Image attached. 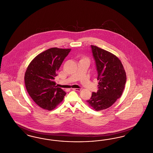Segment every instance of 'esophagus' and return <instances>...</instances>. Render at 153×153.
Listing matches in <instances>:
<instances>
[{
  "label": "esophagus",
  "mask_w": 153,
  "mask_h": 153,
  "mask_svg": "<svg viewBox=\"0 0 153 153\" xmlns=\"http://www.w3.org/2000/svg\"><path fill=\"white\" fill-rule=\"evenodd\" d=\"M72 90L75 91H78V92H80L81 91V89L79 88H72Z\"/></svg>",
  "instance_id": "34e87169"
}]
</instances>
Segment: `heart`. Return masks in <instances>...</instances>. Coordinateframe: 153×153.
<instances>
[{
	"mask_svg": "<svg viewBox=\"0 0 153 153\" xmlns=\"http://www.w3.org/2000/svg\"><path fill=\"white\" fill-rule=\"evenodd\" d=\"M84 59H86V60H89V59H88V58H84Z\"/></svg>",
	"mask_w": 153,
	"mask_h": 153,
	"instance_id": "heart-1",
	"label": "heart"
}]
</instances>
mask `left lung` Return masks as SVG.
I'll list each match as a JSON object with an SVG mask.
<instances>
[{
    "instance_id": "8db88e82",
    "label": "left lung",
    "mask_w": 153,
    "mask_h": 153,
    "mask_svg": "<svg viewBox=\"0 0 153 153\" xmlns=\"http://www.w3.org/2000/svg\"><path fill=\"white\" fill-rule=\"evenodd\" d=\"M98 72V90L93 92L86 101L96 111L108 109L120 98L126 81V74L121 61L116 55L91 45Z\"/></svg>"
}]
</instances>
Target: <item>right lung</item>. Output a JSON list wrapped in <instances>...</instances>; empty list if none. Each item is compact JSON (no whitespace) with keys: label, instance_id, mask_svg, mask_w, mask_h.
<instances>
[{"label":"right lung","instance_id":"1","mask_svg":"<svg viewBox=\"0 0 153 153\" xmlns=\"http://www.w3.org/2000/svg\"><path fill=\"white\" fill-rule=\"evenodd\" d=\"M71 50L49 48L37 55L27 68L25 75L26 89L33 101L45 110L54 109L66 94L56 86L54 79Z\"/></svg>","mask_w":153,"mask_h":153}]
</instances>
